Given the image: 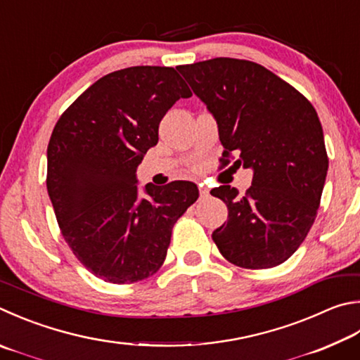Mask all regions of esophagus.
Segmentation results:
<instances>
[{
    "label": "esophagus",
    "mask_w": 360,
    "mask_h": 360,
    "mask_svg": "<svg viewBox=\"0 0 360 360\" xmlns=\"http://www.w3.org/2000/svg\"><path fill=\"white\" fill-rule=\"evenodd\" d=\"M209 197V191H207V188L206 187H200V198L201 200H206Z\"/></svg>",
    "instance_id": "esophagus-1"
}]
</instances>
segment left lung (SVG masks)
<instances>
[{"mask_svg":"<svg viewBox=\"0 0 360 360\" xmlns=\"http://www.w3.org/2000/svg\"><path fill=\"white\" fill-rule=\"evenodd\" d=\"M205 103L233 163L253 172L244 197L230 186L211 191L228 207L212 233L230 263L247 269L282 264L315 221L328 174L316 110L291 84L257 63L214 58L176 68Z\"/></svg>","mask_w":360,"mask_h":360,"instance_id":"8db88e82","label":"left lung"}]
</instances>
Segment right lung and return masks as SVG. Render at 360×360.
I'll return each instance as SVG.
<instances>
[{"mask_svg":"<svg viewBox=\"0 0 360 360\" xmlns=\"http://www.w3.org/2000/svg\"><path fill=\"white\" fill-rule=\"evenodd\" d=\"M192 93L173 68L134 66L102 77L58 120L47 148V191L78 261L110 283L159 269L197 184H146L136 168L158 145L162 117Z\"/></svg>","mask_w":360,"mask_h":360,"instance_id":"right-lung-1","label":"right lung"}]
</instances>
